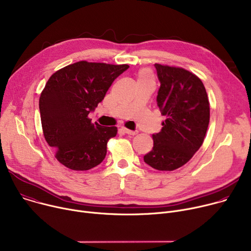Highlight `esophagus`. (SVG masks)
<instances>
[{"label":"esophagus","instance_id":"1","mask_svg":"<svg viewBox=\"0 0 251 251\" xmlns=\"http://www.w3.org/2000/svg\"><path fill=\"white\" fill-rule=\"evenodd\" d=\"M121 131H122V132H124V133H126V134H128V135H136V134H137V133H138L137 131H133V130H129V129L125 128V127H123V128L121 129Z\"/></svg>","mask_w":251,"mask_h":251}]
</instances>
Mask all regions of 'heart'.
<instances>
[{"label": "heart", "instance_id": "1", "mask_svg": "<svg viewBox=\"0 0 251 251\" xmlns=\"http://www.w3.org/2000/svg\"><path fill=\"white\" fill-rule=\"evenodd\" d=\"M137 80H138V82L139 81H146V80H152L153 81L152 73L148 69H141L137 72Z\"/></svg>", "mask_w": 251, "mask_h": 251}]
</instances>
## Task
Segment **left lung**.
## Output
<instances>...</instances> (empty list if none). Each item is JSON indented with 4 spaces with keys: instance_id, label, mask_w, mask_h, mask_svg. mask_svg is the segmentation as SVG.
<instances>
[{
    "instance_id": "1",
    "label": "left lung",
    "mask_w": 251,
    "mask_h": 251,
    "mask_svg": "<svg viewBox=\"0 0 251 251\" xmlns=\"http://www.w3.org/2000/svg\"><path fill=\"white\" fill-rule=\"evenodd\" d=\"M160 88L157 105L162 129L153 134V149L144 162L159 171H173L186 164L202 145L210 119V107L202 81L180 67L155 64Z\"/></svg>"
}]
</instances>
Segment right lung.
I'll return each mask as SVG.
<instances>
[{"label":"right lung","instance_id":"obj_1","mask_svg":"<svg viewBox=\"0 0 251 251\" xmlns=\"http://www.w3.org/2000/svg\"><path fill=\"white\" fill-rule=\"evenodd\" d=\"M128 68L79 61L56 71L45 85L39 100L44 137L65 167L85 171L104 160L117 127L93 124L88 115Z\"/></svg>","mask_w":251,"mask_h":251}]
</instances>
